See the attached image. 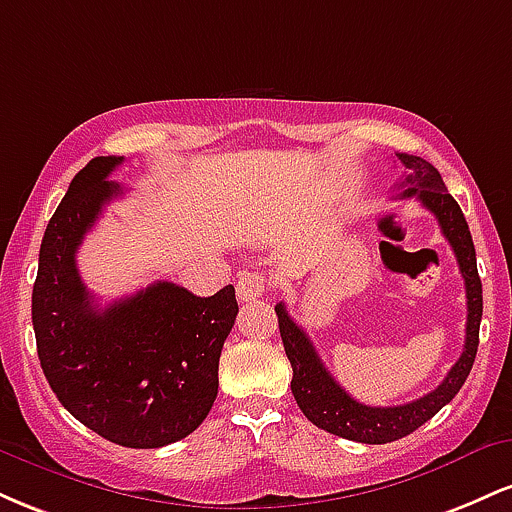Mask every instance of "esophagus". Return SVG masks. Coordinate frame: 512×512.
<instances>
[{
	"label": "esophagus",
	"instance_id": "34e87169",
	"mask_svg": "<svg viewBox=\"0 0 512 512\" xmlns=\"http://www.w3.org/2000/svg\"><path fill=\"white\" fill-rule=\"evenodd\" d=\"M269 281L262 272H243L238 279V301H255L267 291Z\"/></svg>",
	"mask_w": 512,
	"mask_h": 512
}]
</instances>
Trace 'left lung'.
Here are the masks:
<instances>
[{"label":"left lung","mask_w":512,"mask_h":512,"mask_svg":"<svg viewBox=\"0 0 512 512\" xmlns=\"http://www.w3.org/2000/svg\"><path fill=\"white\" fill-rule=\"evenodd\" d=\"M399 166L404 168V180L399 182V190L404 197H416L424 207L436 216L445 240L455 252L457 264L464 279V291H467V332H464V349L457 358L455 366L445 375V380L428 395L414 399V402L397 404V407H368V404L356 402L349 392L344 390L337 380L332 378L330 370L325 368L322 358L317 356L313 342L308 339L301 327L293 322L284 303H276V317H279L281 342H284L286 356H289L293 368L291 392L296 397L298 407L308 421H313L322 431L334 433V436L356 440V443L383 445L399 440L416 428L424 426L428 419L438 414L452 397L460 392L467 380L469 370L474 366L479 346V325L481 310H484V298H481V279L477 272V252H474L472 233H469L467 221L460 204L452 199L445 187L443 178L431 163L421 156L395 154Z\"/></svg>","instance_id":"left-lung-1"}]
</instances>
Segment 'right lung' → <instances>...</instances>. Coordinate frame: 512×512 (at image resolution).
<instances>
[{"mask_svg":"<svg viewBox=\"0 0 512 512\" xmlns=\"http://www.w3.org/2000/svg\"><path fill=\"white\" fill-rule=\"evenodd\" d=\"M122 161H88L52 214L33 284V330L45 378L76 421L125 448H163L207 419L238 303L233 286L199 298L156 281L108 308L93 305L76 250L122 195L108 180Z\"/></svg>","mask_w":512,"mask_h":512,"instance_id":"1","label":"right lung"}]
</instances>
